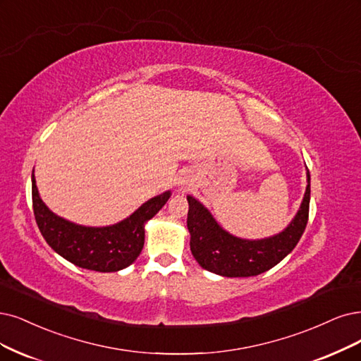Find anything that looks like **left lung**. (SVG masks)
<instances>
[{
	"instance_id": "8db88e82",
	"label": "left lung",
	"mask_w": 361,
	"mask_h": 361,
	"mask_svg": "<svg viewBox=\"0 0 361 361\" xmlns=\"http://www.w3.org/2000/svg\"><path fill=\"white\" fill-rule=\"evenodd\" d=\"M311 176L300 209L288 228L272 238L247 241L224 232L207 208L188 196V229L190 250L204 269L223 276H256L269 271L293 251L305 232L310 217Z\"/></svg>"
}]
</instances>
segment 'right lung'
<instances>
[{
  "mask_svg": "<svg viewBox=\"0 0 361 361\" xmlns=\"http://www.w3.org/2000/svg\"><path fill=\"white\" fill-rule=\"evenodd\" d=\"M168 199L169 192L159 195L109 228H85L53 214L39 199L32 173V208L39 232L59 256L90 271L116 272L135 260L144 247V223L154 217Z\"/></svg>",
  "mask_w": 361,
  "mask_h": 361,
  "instance_id": "add662e5",
  "label": "right lung"
}]
</instances>
